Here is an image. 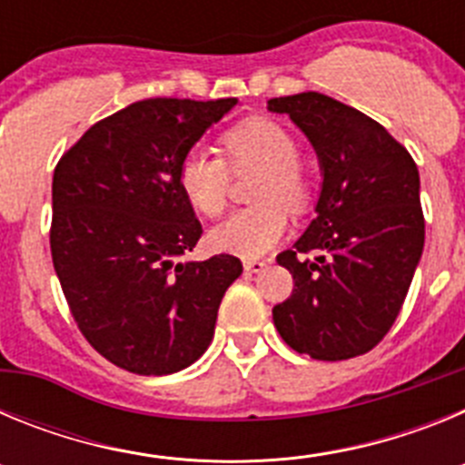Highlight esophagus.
<instances>
[{
	"instance_id": "obj_1",
	"label": "esophagus",
	"mask_w": 465,
	"mask_h": 465,
	"mask_svg": "<svg viewBox=\"0 0 465 465\" xmlns=\"http://www.w3.org/2000/svg\"><path fill=\"white\" fill-rule=\"evenodd\" d=\"M265 268H268V261H246L244 262V270L249 274H258V272H262Z\"/></svg>"
}]
</instances>
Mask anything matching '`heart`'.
<instances>
[{
    "instance_id": "b5f03b06",
    "label": "heart",
    "mask_w": 465,
    "mask_h": 465,
    "mask_svg": "<svg viewBox=\"0 0 465 465\" xmlns=\"http://www.w3.org/2000/svg\"><path fill=\"white\" fill-rule=\"evenodd\" d=\"M219 153L191 149L179 163L176 182L195 212L219 216L228 203L230 172L242 174L261 167L252 186L253 207L237 209L209 232L213 249L242 258H261L289 230V212L310 203V179L300 167L293 134L270 118H246L219 137Z\"/></svg>"
}]
</instances>
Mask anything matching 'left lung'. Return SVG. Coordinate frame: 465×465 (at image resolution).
<instances>
[{
	"mask_svg": "<svg viewBox=\"0 0 465 465\" xmlns=\"http://www.w3.org/2000/svg\"><path fill=\"white\" fill-rule=\"evenodd\" d=\"M270 111L289 114L323 167L316 219L277 256L293 291L274 305V326L316 361L368 354L401 314L424 252L417 165L380 123L328 94L274 97Z\"/></svg>",
	"mask_w": 465,
	"mask_h": 465,
	"instance_id": "left-lung-1",
	"label": "left lung"
}]
</instances>
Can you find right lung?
<instances>
[{"label": "right lung", "mask_w": 465, "mask_h": 465, "mask_svg": "<svg viewBox=\"0 0 465 465\" xmlns=\"http://www.w3.org/2000/svg\"><path fill=\"white\" fill-rule=\"evenodd\" d=\"M237 97L142 100L88 127L53 172L51 256L90 347L134 375L195 363L225 291L242 274L228 253L174 262L203 225L176 170Z\"/></svg>", "instance_id": "add662e5"}]
</instances>
